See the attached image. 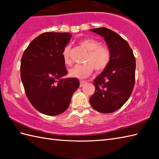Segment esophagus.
I'll return each instance as SVG.
<instances>
[{
  "mask_svg": "<svg viewBox=\"0 0 159 159\" xmlns=\"http://www.w3.org/2000/svg\"><path fill=\"white\" fill-rule=\"evenodd\" d=\"M86 83H87V81H85V80H80V87H82Z\"/></svg>",
  "mask_w": 159,
  "mask_h": 159,
  "instance_id": "34e87169",
  "label": "esophagus"
}]
</instances>
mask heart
Returning <instances> with one entry per match:
<instances>
[{"instance_id":"b5f03b06","label":"heart","mask_w":159,"mask_h":159,"mask_svg":"<svg viewBox=\"0 0 159 159\" xmlns=\"http://www.w3.org/2000/svg\"><path fill=\"white\" fill-rule=\"evenodd\" d=\"M80 44L87 52L85 62L83 65H76L69 70L71 77L83 79L92 73L93 68L97 72H101L109 66L111 59V50L105 46H100V42L95 39L87 38L80 41ZM70 45H67L62 52L63 62L66 65L71 63L70 57Z\"/></svg>"}]
</instances>
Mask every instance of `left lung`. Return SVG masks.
Returning a JSON list of instances; mask_svg holds the SVG:
<instances>
[{
    "instance_id": "left-lung-1",
    "label": "left lung",
    "mask_w": 159,
    "mask_h": 159,
    "mask_svg": "<svg viewBox=\"0 0 159 159\" xmlns=\"http://www.w3.org/2000/svg\"><path fill=\"white\" fill-rule=\"evenodd\" d=\"M89 31L104 38L111 52L109 66L93 80L96 91L89 102L98 112L113 113L126 102L133 92L135 58L128 42L116 32L105 27Z\"/></svg>"
}]
</instances>
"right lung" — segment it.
<instances>
[{"label":"right lung","instance_id":"obj_1","mask_svg":"<svg viewBox=\"0 0 159 159\" xmlns=\"http://www.w3.org/2000/svg\"><path fill=\"white\" fill-rule=\"evenodd\" d=\"M71 37L69 33H43L29 43L22 57L20 76L26 97L47 116L63 113L80 85L76 78H63L67 71L62 52Z\"/></svg>","mask_w":159,"mask_h":159}]
</instances>
